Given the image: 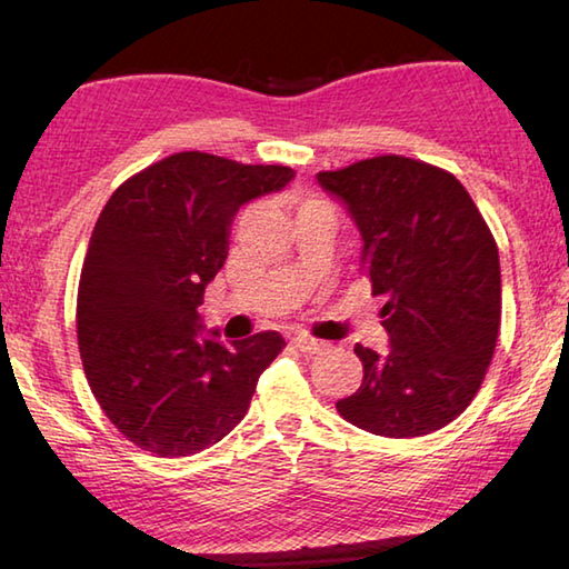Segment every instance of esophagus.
I'll return each instance as SVG.
<instances>
[{
	"label": "esophagus",
	"instance_id": "obj_1",
	"mask_svg": "<svg viewBox=\"0 0 569 569\" xmlns=\"http://www.w3.org/2000/svg\"><path fill=\"white\" fill-rule=\"evenodd\" d=\"M291 343L296 346L298 351H303V353H321L326 349L323 341L311 339V336H306V333H296L293 339H291Z\"/></svg>",
	"mask_w": 569,
	"mask_h": 569
}]
</instances>
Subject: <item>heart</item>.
<instances>
[{"label":"heart","mask_w":569,"mask_h":569,"mask_svg":"<svg viewBox=\"0 0 569 569\" xmlns=\"http://www.w3.org/2000/svg\"><path fill=\"white\" fill-rule=\"evenodd\" d=\"M306 208H326L321 200H303L301 203V210H306Z\"/></svg>","instance_id":"b5f03b06"}]
</instances>
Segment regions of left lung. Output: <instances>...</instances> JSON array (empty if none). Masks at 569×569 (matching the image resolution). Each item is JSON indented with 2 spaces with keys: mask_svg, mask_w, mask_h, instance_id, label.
<instances>
[{
  "mask_svg": "<svg viewBox=\"0 0 569 569\" xmlns=\"http://www.w3.org/2000/svg\"><path fill=\"white\" fill-rule=\"evenodd\" d=\"M316 180L359 228L361 271L373 296H387L389 351L353 346L363 381L336 409L377 437L431 435L469 407L492 361L502 316L495 238L465 186L427 162L381 156Z\"/></svg>",
  "mask_w": 569,
  "mask_h": 569,
  "instance_id": "left-lung-1",
  "label": "left lung"
}]
</instances>
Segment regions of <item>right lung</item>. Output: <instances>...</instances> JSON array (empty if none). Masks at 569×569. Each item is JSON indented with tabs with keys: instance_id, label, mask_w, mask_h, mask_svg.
<instances>
[{
	"instance_id": "add662e5",
	"label": "right lung",
	"mask_w": 569,
	"mask_h": 569,
	"mask_svg": "<svg viewBox=\"0 0 569 569\" xmlns=\"http://www.w3.org/2000/svg\"><path fill=\"white\" fill-rule=\"evenodd\" d=\"M293 178L283 166L178 152L102 208L77 291V343L94 399L132 445L190 457L246 417L286 341L276 331L220 341L198 306L226 263L238 210Z\"/></svg>"
}]
</instances>
